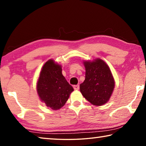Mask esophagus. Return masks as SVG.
I'll use <instances>...</instances> for the list:
<instances>
[{"instance_id": "1", "label": "esophagus", "mask_w": 146, "mask_h": 146, "mask_svg": "<svg viewBox=\"0 0 146 146\" xmlns=\"http://www.w3.org/2000/svg\"><path fill=\"white\" fill-rule=\"evenodd\" d=\"M73 88L75 90H79V85L73 86Z\"/></svg>"}]
</instances>
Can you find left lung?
Instances as JSON below:
<instances>
[{
	"label": "left lung",
	"instance_id": "left-lung-1",
	"mask_svg": "<svg viewBox=\"0 0 146 146\" xmlns=\"http://www.w3.org/2000/svg\"><path fill=\"white\" fill-rule=\"evenodd\" d=\"M86 78L80 90L86 100L95 106H102L110 100L115 82L109 66L101 59L84 62Z\"/></svg>",
	"mask_w": 146,
	"mask_h": 146
}]
</instances>
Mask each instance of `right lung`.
I'll return each instance as SVG.
<instances>
[{"mask_svg": "<svg viewBox=\"0 0 146 146\" xmlns=\"http://www.w3.org/2000/svg\"><path fill=\"white\" fill-rule=\"evenodd\" d=\"M40 100L52 110L65 104L73 88L62 73L60 66L49 60L44 64L36 86Z\"/></svg>", "mask_w": 146, "mask_h": 146, "instance_id": "add662e5", "label": "right lung"}]
</instances>
